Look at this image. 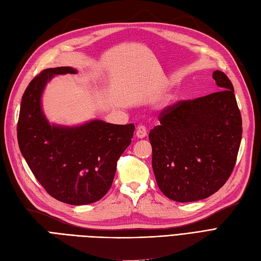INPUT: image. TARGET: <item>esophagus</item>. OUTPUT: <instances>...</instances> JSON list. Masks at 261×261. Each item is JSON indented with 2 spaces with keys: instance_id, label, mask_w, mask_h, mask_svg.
<instances>
[{
  "instance_id": "34e87169",
  "label": "esophagus",
  "mask_w": 261,
  "mask_h": 261,
  "mask_svg": "<svg viewBox=\"0 0 261 261\" xmlns=\"http://www.w3.org/2000/svg\"><path fill=\"white\" fill-rule=\"evenodd\" d=\"M136 136L138 138H145L147 136V128L145 125H138L136 128Z\"/></svg>"
}]
</instances>
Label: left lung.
Instances as JSON below:
<instances>
[{"label": "left lung", "instance_id": "1", "mask_svg": "<svg viewBox=\"0 0 261 261\" xmlns=\"http://www.w3.org/2000/svg\"><path fill=\"white\" fill-rule=\"evenodd\" d=\"M219 91L163 109L149 133L156 184L168 198H208L231 176L242 139V116L228 77L213 72Z\"/></svg>", "mask_w": 261, "mask_h": 261}]
</instances>
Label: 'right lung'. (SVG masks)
<instances>
[{
    "instance_id": "obj_1",
    "label": "right lung",
    "mask_w": 261,
    "mask_h": 261,
    "mask_svg": "<svg viewBox=\"0 0 261 261\" xmlns=\"http://www.w3.org/2000/svg\"><path fill=\"white\" fill-rule=\"evenodd\" d=\"M75 74L72 67L46 68L22 94L17 123L20 152L37 180L53 198L74 206L100 200L113 183L116 163L130 143L134 124L91 121L80 127L50 125L40 98L53 75Z\"/></svg>"
}]
</instances>
